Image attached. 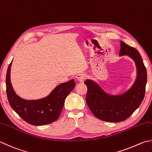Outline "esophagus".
Here are the masks:
<instances>
[{"label": "esophagus", "mask_w": 152, "mask_h": 152, "mask_svg": "<svg viewBox=\"0 0 152 152\" xmlns=\"http://www.w3.org/2000/svg\"><path fill=\"white\" fill-rule=\"evenodd\" d=\"M86 77H86V75H85V74H83V73H79V74H78V75H77L76 78L77 79V81H78L79 82L83 83L85 81Z\"/></svg>", "instance_id": "esophagus-1"}]
</instances>
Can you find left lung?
I'll list each match as a JSON object with an SVG mask.
<instances>
[{
	"label": "left lung",
	"mask_w": 152,
	"mask_h": 152,
	"mask_svg": "<svg viewBox=\"0 0 152 152\" xmlns=\"http://www.w3.org/2000/svg\"><path fill=\"white\" fill-rule=\"evenodd\" d=\"M119 56L130 57L136 67V81L126 92L111 95L93 80L87 79L84 82L88 88L86 102L88 108L94 116L105 122H118L126 120L140 107L144 98L147 71L138 51L121 41Z\"/></svg>",
	"instance_id": "8db88e82"
}]
</instances>
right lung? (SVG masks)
Segmentation results:
<instances>
[{"label":"right lung","mask_w":152,"mask_h":152,"mask_svg":"<svg viewBox=\"0 0 152 152\" xmlns=\"http://www.w3.org/2000/svg\"><path fill=\"white\" fill-rule=\"evenodd\" d=\"M8 67L6 86L8 102L12 109L26 122L31 125L50 124L59 118L65 98L75 86V80L59 84L49 95L38 100H25L17 95L10 83V67Z\"/></svg>","instance_id":"right-lung-1"}]
</instances>
